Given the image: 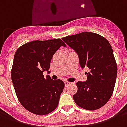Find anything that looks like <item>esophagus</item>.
<instances>
[{
    "label": "esophagus",
    "mask_w": 127,
    "mask_h": 127,
    "mask_svg": "<svg viewBox=\"0 0 127 127\" xmlns=\"http://www.w3.org/2000/svg\"><path fill=\"white\" fill-rule=\"evenodd\" d=\"M69 84H70V82H67V81H65V82H64V85H65V86H67L69 85Z\"/></svg>",
    "instance_id": "1"
}]
</instances>
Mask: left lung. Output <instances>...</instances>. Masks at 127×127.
<instances>
[{"label": "left lung", "mask_w": 127, "mask_h": 127, "mask_svg": "<svg viewBox=\"0 0 127 127\" xmlns=\"http://www.w3.org/2000/svg\"><path fill=\"white\" fill-rule=\"evenodd\" d=\"M77 52L82 68L88 67L86 82H77V92L73 96L77 105L96 110L107 103L114 89L117 64L112 46L98 34L83 32L62 38Z\"/></svg>", "instance_id": "obj_1"}]
</instances>
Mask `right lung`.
<instances>
[{"label": "right lung", "mask_w": 127, "mask_h": 127, "mask_svg": "<svg viewBox=\"0 0 127 127\" xmlns=\"http://www.w3.org/2000/svg\"><path fill=\"white\" fill-rule=\"evenodd\" d=\"M66 44L61 39L33 41L18 48L14 56L11 80L22 105L36 115H45L57 107L64 84L53 80L48 72L50 62L57 50Z\"/></svg>", "instance_id": "1"}]
</instances>
